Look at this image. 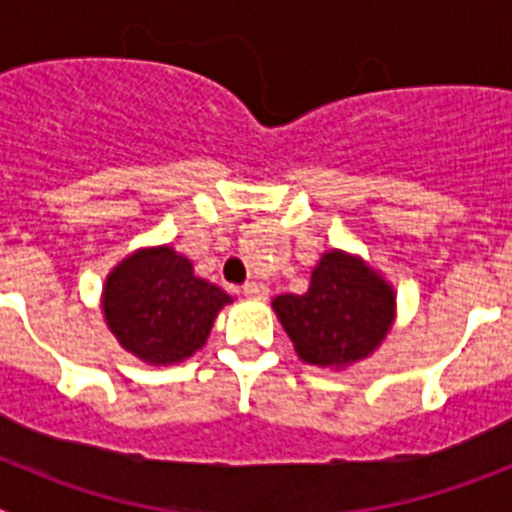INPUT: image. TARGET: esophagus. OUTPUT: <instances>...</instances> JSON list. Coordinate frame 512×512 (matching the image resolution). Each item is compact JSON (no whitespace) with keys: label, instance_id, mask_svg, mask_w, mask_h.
Here are the masks:
<instances>
[{"label":"esophagus","instance_id":"obj_1","mask_svg":"<svg viewBox=\"0 0 512 512\" xmlns=\"http://www.w3.org/2000/svg\"><path fill=\"white\" fill-rule=\"evenodd\" d=\"M243 295H246L248 300H266V297H269V287L261 282H246L243 284Z\"/></svg>","mask_w":512,"mask_h":512}]
</instances>
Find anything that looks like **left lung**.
<instances>
[{
    "label": "left lung",
    "mask_w": 512,
    "mask_h": 512,
    "mask_svg": "<svg viewBox=\"0 0 512 512\" xmlns=\"http://www.w3.org/2000/svg\"><path fill=\"white\" fill-rule=\"evenodd\" d=\"M305 364L341 366L366 359L395 323V289L346 251H328L312 269L305 295L271 302Z\"/></svg>",
    "instance_id": "left-lung-1"
}]
</instances>
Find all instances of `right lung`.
I'll return each instance as SVG.
<instances>
[{
	"instance_id": "1",
	"label": "right lung",
	"mask_w": 512,
	"mask_h": 512,
	"mask_svg": "<svg viewBox=\"0 0 512 512\" xmlns=\"http://www.w3.org/2000/svg\"><path fill=\"white\" fill-rule=\"evenodd\" d=\"M233 297L194 277L171 246L140 248L104 282L102 310L120 346L148 364H179L205 346L217 312Z\"/></svg>"
}]
</instances>
